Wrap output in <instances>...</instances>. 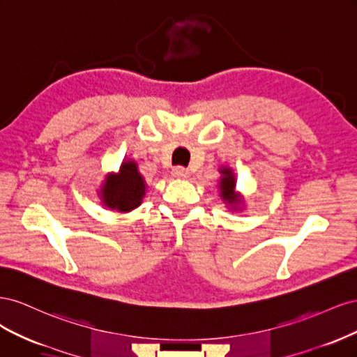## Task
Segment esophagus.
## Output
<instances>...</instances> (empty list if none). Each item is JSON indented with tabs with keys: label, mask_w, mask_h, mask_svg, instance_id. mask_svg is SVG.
I'll return each instance as SVG.
<instances>
[{
	"label": "esophagus",
	"mask_w": 357,
	"mask_h": 357,
	"mask_svg": "<svg viewBox=\"0 0 357 357\" xmlns=\"http://www.w3.org/2000/svg\"><path fill=\"white\" fill-rule=\"evenodd\" d=\"M172 176L177 177V178H183V180H186V178H189V177H190V172H189L186 168H183V167H177V168L172 169Z\"/></svg>",
	"instance_id": "esophagus-1"
}]
</instances>
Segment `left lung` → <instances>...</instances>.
<instances>
[{
  "mask_svg": "<svg viewBox=\"0 0 357 357\" xmlns=\"http://www.w3.org/2000/svg\"><path fill=\"white\" fill-rule=\"evenodd\" d=\"M219 172V197L226 207H228V210L241 211L244 208V197L243 193L236 192V178L234 169L231 167L222 165Z\"/></svg>",
  "mask_w": 357,
  "mask_h": 357,
  "instance_id": "1",
  "label": "left lung"
}]
</instances>
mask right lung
Listing matches in <instances>:
<instances>
[{"instance_id":"right-lung-1","label":"right lung","mask_w":357,"mask_h":357,"mask_svg":"<svg viewBox=\"0 0 357 357\" xmlns=\"http://www.w3.org/2000/svg\"><path fill=\"white\" fill-rule=\"evenodd\" d=\"M147 183L138 169L137 160L125 158L117 172H109L101 181L98 198L105 208L129 213L142 205Z\"/></svg>"}]
</instances>
